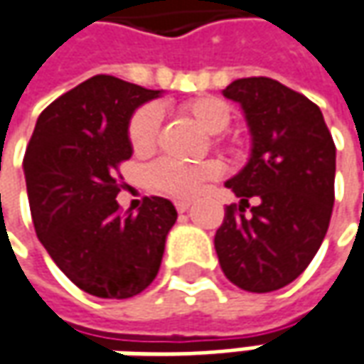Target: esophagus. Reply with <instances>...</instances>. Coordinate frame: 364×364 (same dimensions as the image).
Here are the masks:
<instances>
[{
    "mask_svg": "<svg viewBox=\"0 0 364 364\" xmlns=\"http://www.w3.org/2000/svg\"><path fill=\"white\" fill-rule=\"evenodd\" d=\"M189 207H191V203H189V201H175V209H177L179 213H185Z\"/></svg>",
    "mask_w": 364,
    "mask_h": 364,
    "instance_id": "1",
    "label": "esophagus"
}]
</instances>
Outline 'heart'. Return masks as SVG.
Segmentation results:
<instances>
[{
  "instance_id": "heart-1",
  "label": "heart",
  "mask_w": 364,
  "mask_h": 364,
  "mask_svg": "<svg viewBox=\"0 0 364 364\" xmlns=\"http://www.w3.org/2000/svg\"><path fill=\"white\" fill-rule=\"evenodd\" d=\"M181 110L193 120L195 124L207 134H220L228 129L232 120L230 107L213 96H201L185 102ZM159 127H161V110L155 105L141 107L132 114L129 122V143L136 155H149L157 144ZM221 165L218 161H203V163H179L171 159H161L153 163L146 171V179L155 191L189 199L199 193V189L207 181H213L221 175Z\"/></svg>"
}]
</instances>
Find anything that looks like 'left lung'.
<instances>
[{
    "label": "left lung",
    "instance_id": "1",
    "mask_svg": "<svg viewBox=\"0 0 364 364\" xmlns=\"http://www.w3.org/2000/svg\"><path fill=\"white\" fill-rule=\"evenodd\" d=\"M223 96L242 105L254 146L225 183L240 203L225 207L215 252L237 288L272 292L294 282L326 235L336 146L320 108L278 80L240 78Z\"/></svg>",
    "mask_w": 364,
    "mask_h": 364
}]
</instances>
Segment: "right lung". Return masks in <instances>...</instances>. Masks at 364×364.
Listing matches in <instances>:
<instances>
[{"label": "right lung", "mask_w": 364, "mask_h": 364, "mask_svg": "<svg viewBox=\"0 0 364 364\" xmlns=\"http://www.w3.org/2000/svg\"><path fill=\"white\" fill-rule=\"evenodd\" d=\"M98 74L56 98L36 122L23 157L33 228L56 266L98 298H131L157 276L177 220L169 199L144 197L122 211L119 167L132 155L129 120L157 98Z\"/></svg>", "instance_id": "obj_1"}]
</instances>
